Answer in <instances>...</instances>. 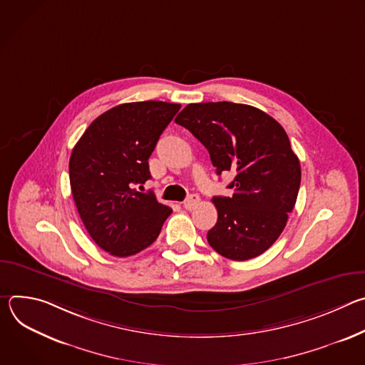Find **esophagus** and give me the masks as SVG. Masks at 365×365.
<instances>
[{
    "label": "esophagus",
    "instance_id": "esophagus-1",
    "mask_svg": "<svg viewBox=\"0 0 365 365\" xmlns=\"http://www.w3.org/2000/svg\"><path fill=\"white\" fill-rule=\"evenodd\" d=\"M197 203H199V196H197V195H190V196L183 202V206H185V210L192 211L193 207L197 206Z\"/></svg>",
    "mask_w": 365,
    "mask_h": 365
}]
</instances>
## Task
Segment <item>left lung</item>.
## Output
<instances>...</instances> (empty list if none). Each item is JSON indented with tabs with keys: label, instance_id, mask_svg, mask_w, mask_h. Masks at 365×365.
I'll return each mask as SVG.
<instances>
[{
	"label": "left lung",
	"instance_id": "8db88e82",
	"mask_svg": "<svg viewBox=\"0 0 365 365\" xmlns=\"http://www.w3.org/2000/svg\"><path fill=\"white\" fill-rule=\"evenodd\" d=\"M210 151L217 175L232 173V196H215L218 221L207 242L245 262L269 250L283 232L300 186V163L284 128L245 103H189L176 117Z\"/></svg>",
	"mask_w": 365,
	"mask_h": 365
}]
</instances>
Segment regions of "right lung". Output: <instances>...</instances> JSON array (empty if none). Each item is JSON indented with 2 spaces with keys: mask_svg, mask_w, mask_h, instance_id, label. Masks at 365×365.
Returning a JSON list of instances; mask_svg holds the SVG:
<instances>
[{
  "mask_svg": "<svg viewBox=\"0 0 365 365\" xmlns=\"http://www.w3.org/2000/svg\"><path fill=\"white\" fill-rule=\"evenodd\" d=\"M179 103H121L91 123L72 150L69 179L91 238L115 257L134 255L159 237L172 214L153 193L134 189L150 176L148 158Z\"/></svg>",
  "mask_w": 365,
  "mask_h": 365,
  "instance_id": "add662e5",
  "label": "right lung"
}]
</instances>
